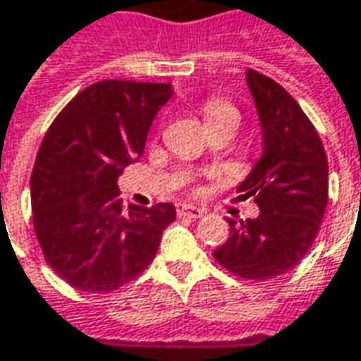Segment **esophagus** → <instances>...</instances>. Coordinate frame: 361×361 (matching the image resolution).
Instances as JSON below:
<instances>
[{"instance_id":"esophagus-1","label":"esophagus","mask_w":361,"mask_h":361,"mask_svg":"<svg viewBox=\"0 0 361 361\" xmlns=\"http://www.w3.org/2000/svg\"><path fill=\"white\" fill-rule=\"evenodd\" d=\"M176 214H178V217H192V219L204 216V212H202V209L194 208V206H186V204L178 206V208H176Z\"/></svg>"}]
</instances>
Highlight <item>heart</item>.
Instances as JSON below:
<instances>
[{
  "instance_id": "1",
  "label": "heart",
  "mask_w": 361,
  "mask_h": 361,
  "mask_svg": "<svg viewBox=\"0 0 361 361\" xmlns=\"http://www.w3.org/2000/svg\"><path fill=\"white\" fill-rule=\"evenodd\" d=\"M202 114H204V118H206L209 126H216V124H221V122H229V120H237L239 122V111L227 99L217 97V94H212V97H208L204 101Z\"/></svg>"
}]
</instances>
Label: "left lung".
<instances>
[{
  "instance_id": "8db88e82",
  "label": "left lung",
  "mask_w": 361,
  "mask_h": 361,
  "mask_svg": "<svg viewBox=\"0 0 361 361\" xmlns=\"http://www.w3.org/2000/svg\"><path fill=\"white\" fill-rule=\"evenodd\" d=\"M247 81L262 124L264 153L239 192L258 204L257 219L229 224L214 258L245 280H270L305 258L329 204V161L313 122L280 83L255 70Z\"/></svg>"
}]
</instances>
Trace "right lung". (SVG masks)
<instances>
[{"label":"right lung","mask_w":361,"mask_h":361,"mask_svg":"<svg viewBox=\"0 0 361 361\" xmlns=\"http://www.w3.org/2000/svg\"><path fill=\"white\" fill-rule=\"evenodd\" d=\"M169 83L104 79L54 118L30 176L32 226L46 262L71 288L109 293L140 276L175 221L173 204L124 209L118 175L144 152Z\"/></svg>","instance_id":"1"}]
</instances>
